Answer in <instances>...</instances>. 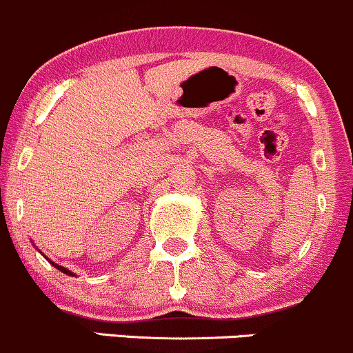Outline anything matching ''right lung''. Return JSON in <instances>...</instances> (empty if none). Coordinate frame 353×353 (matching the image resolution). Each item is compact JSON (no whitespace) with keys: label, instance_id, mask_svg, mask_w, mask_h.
<instances>
[{"label":"right lung","instance_id":"right-lung-1","mask_svg":"<svg viewBox=\"0 0 353 353\" xmlns=\"http://www.w3.org/2000/svg\"><path fill=\"white\" fill-rule=\"evenodd\" d=\"M50 263H51V265H53V267H54V268H58V270H61L63 273H66V275H71V276H74V273H73V272H70V270H68V268L61 267V265H57V263H53V262H51V260H50Z\"/></svg>","mask_w":353,"mask_h":353}]
</instances>
